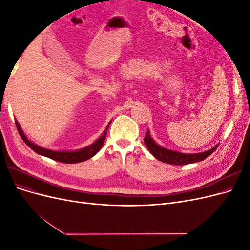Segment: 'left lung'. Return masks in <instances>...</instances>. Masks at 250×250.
I'll return each instance as SVG.
<instances>
[{
	"mask_svg": "<svg viewBox=\"0 0 250 250\" xmlns=\"http://www.w3.org/2000/svg\"><path fill=\"white\" fill-rule=\"evenodd\" d=\"M144 142H145L147 148L149 149L150 153L152 154L155 158H157L158 161H161L166 164H170V165H176V166H181V165H188V164H193V163H197L200 161L206 160L208 156H209L214 151L217 149V146L213 147L211 149L204 151V152L201 153H191V154H186V153H180L177 152V151H173L161 147L160 145L153 141V139L150 137L149 130L147 131L145 139H144Z\"/></svg>",
	"mask_w": 250,
	"mask_h": 250,
	"instance_id": "1",
	"label": "left lung"
}]
</instances>
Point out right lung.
I'll return each mask as SVG.
<instances>
[{
  "mask_svg": "<svg viewBox=\"0 0 250 250\" xmlns=\"http://www.w3.org/2000/svg\"><path fill=\"white\" fill-rule=\"evenodd\" d=\"M16 124H17L18 131L21 137V139L24 140V142L27 144V145L30 148H31L33 151H35L36 153H39V154L43 155L46 157H49V158H51V160H54V161H57V162H60V163L77 164V163H81V162L89 160L90 157H93L95 154L99 152V150L103 146L105 138H106V133H107V130H108V127L110 125V122L107 125L105 131L101 134V137L98 139L94 144L89 145L88 147H85V148L77 150V151H53V150L42 148L41 146H37L36 144L32 143L31 141H29L27 139V137L24 134V132H22L20 124L18 123V121H16Z\"/></svg>",
  "mask_w": 250,
  "mask_h": 250,
  "instance_id": "obj_1",
  "label": "right lung"
}]
</instances>
